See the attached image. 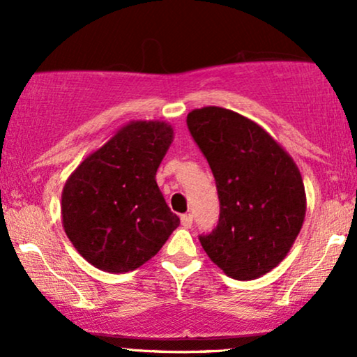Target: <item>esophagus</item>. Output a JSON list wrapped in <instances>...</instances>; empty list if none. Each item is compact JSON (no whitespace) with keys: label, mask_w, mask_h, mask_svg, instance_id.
I'll return each instance as SVG.
<instances>
[{"label":"esophagus","mask_w":357,"mask_h":357,"mask_svg":"<svg viewBox=\"0 0 357 357\" xmlns=\"http://www.w3.org/2000/svg\"><path fill=\"white\" fill-rule=\"evenodd\" d=\"M181 225L184 228H191V225H192L191 213H184V215H181Z\"/></svg>","instance_id":"esophagus-1"}]
</instances>
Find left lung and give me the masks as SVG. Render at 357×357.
I'll list each match as a JSON object with an SVG mask.
<instances>
[{
  "mask_svg": "<svg viewBox=\"0 0 357 357\" xmlns=\"http://www.w3.org/2000/svg\"><path fill=\"white\" fill-rule=\"evenodd\" d=\"M188 130L215 176L216 227L199 241L228 277L253 280L284 260L305 216L296 162L250 119L221 107L188 114Z\"/></svg>",
  "mask_w": 357,
  "mask_h": 357,
  "instance_id": "1",
  "label": "left lung"
}]
</instances>
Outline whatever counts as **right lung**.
<instances>
[{
  "instance_id": "obj_1",
  "label": "right lung",
  "mask_w": 357,
  "mask_h": 357,
  "mask_svg": "<svg viewBox=\"0 0 357 357\" xmlns=\"http://www.w3.org/2000/svg\"><path fill=\"white\" fill-rule=\"evenodd\" d=\"M171 141L165 122H130L68 178L63 228L93 267L112 273L141 267L179 227L155 183Z\"/></svg>"
}]
</instances>
